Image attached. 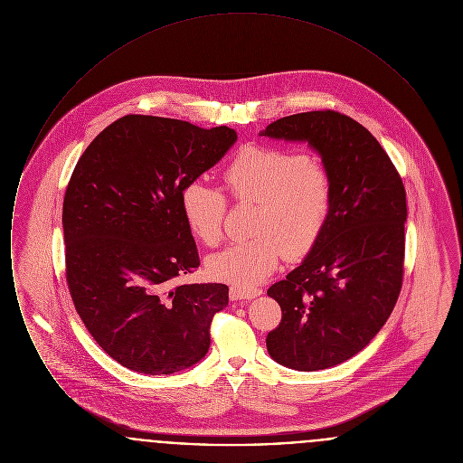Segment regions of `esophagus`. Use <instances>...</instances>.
<instances>
[{
	"label": "esophagus",
	"instance_id": "1",
	"mask_svg": "<svg viewBox=\"0 0 463 463\" xmlns=\"http://www.w3.org/2000/svg\"><path fill=\"white\" fill-rule=\"evenodd\" d=\"M262 293V289L257 287H244V285H232L229 288L231 300H250Z\"/></svg>",
	"mask_w": 463,
	"mask_h": 463
}]
</instances>
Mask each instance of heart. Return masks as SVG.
I'll list each match as a JSON object with an SVG mask.
<instances>
[{"label":"heart","instance_id":"1","mask_svg":"<svg viewBox=\"0 0 463 463\" xmlns=\"http://www.w3.org/2000/svg\"><path fill=\"white\" fill-rule=\"evenodd\" d=\"M234 201L259 203L251 240L229 244L208 259V272L222 281L255 285L274 272L281 255L297 260L321 238L333 208L328 166L312 156L279 146H248L222 174ZM182 212L194 238L217 246L223 236L227 199L204 182L182 191Z\"/></svg>","mask_w":463,"mask_h":463}]
</instances>
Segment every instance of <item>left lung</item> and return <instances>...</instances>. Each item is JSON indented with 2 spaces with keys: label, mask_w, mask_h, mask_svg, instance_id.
Listing matches in <instances>:
<instances>
[{
  "label": "left lung",
  "mask_w": 463,
  "mask_h": 463,
  "mask_svg": "<svg viewBox=\"0 0 463 463\" xmlns=\"http://www.w3.org/2000/svg\"><path fill=\"white\" fill-rule=\"evenodd\" d=\"M262 135L306 140L333 178V208L321 238L302 265L267 289L283 316L265 340L283 366L326 370L363 351L396 306L406 191L373 135L336 110L291 114Z\"/></svg>",
  "instance_id": "left-lung-1"
}]
</instances>
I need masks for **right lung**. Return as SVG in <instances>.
Returning <instances> with one entry per match:
<instances>
[{
    "mask_svg": "<svg viewBox=\"0 0 463 463\" xmlns=\"http://www.w3.org/2000/svg\"><path fill=\"white\" fill-rule=\"evenodd\" d=\"M236 138L227 127L128 114L93 138L71 175L69 293L95 342L128 370L176 373L208 353L229 288L176 283L199 267L180 199Z\"/></svg>",
    "mask_w": 463,
    "mask_h": 463,
    "instance_id": "right-lung-1",
    "label": "right lung"
}]
</instances>
